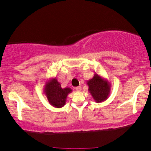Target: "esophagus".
<instances>
[{"instance_id":"34e87169","label":"esophagus","mask_w":151,"mask_h":151,"mask_svg":"<svg viewBox=\"0 0 151 151\" xmlns=\"http://www.w3.org/2000/svg\"><path fill=\"white\" fill-rule=\"evenodd\" d=\"M75 89H76V90H77V91L79 92V91H81V86H78V87L75 88Z\"/></svg>"}]
</instances>
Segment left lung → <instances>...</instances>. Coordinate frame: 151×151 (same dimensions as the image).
<instances>
[{
	"mask_svg": "<svg viewBox=\"0 0 151 151\" xmlns=\"http://www.w3.org/2000/svg\"><path fill=\"white\" fill-rule=\"evenodd\" d=\"M87 85L88 92L96 103L106 101L110 95L111 84L107 79L98 74L95 73L92 79L87 81Z\"/></svg>",
	"mask_w": 151,
	"mask_h": 151,
	"instance_id": "1",
	"label": "left lung"
}]
</instances>
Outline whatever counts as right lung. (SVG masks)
I'll return each instance as SVG.
<instances>
[{
    "label": "right lung",
    "mask_w": 151,
    "mask_h": 151,
    "mask_svg": "<svg viewBox=\"0 0 151 151\" xmlns=\"http://www.w3.org/2000/svg\"><path fill=\"white\" fill-rule=\"evenodd\" d=\"M72 92L70 88H62L57 78H49L45 81L43 92L50 104L55 108H62L65 105L68 94Z\"/></svg>",
    "instance_id": "1"
}]
</instances>
